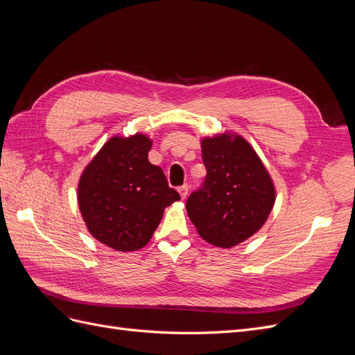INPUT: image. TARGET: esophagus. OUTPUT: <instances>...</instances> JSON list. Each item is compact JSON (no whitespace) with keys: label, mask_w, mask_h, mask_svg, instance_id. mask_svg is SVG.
<instances>
[{"label":"esophagus","mask_w":355,"mask_h":355,"mask_svg":"<svg viewBox=\"0 0 355 355\" xmlns=\"http://www.w3.org/2000/svg\"><path fill=\"white\" fill-rule=\"evenodd\" d=\"M179 194H180V197H182V200H185L187 197H188V191H189V187L185 184V185H182L179 189Z\"/></svg>","instance_id":"esophagus-1"}]
</instances>
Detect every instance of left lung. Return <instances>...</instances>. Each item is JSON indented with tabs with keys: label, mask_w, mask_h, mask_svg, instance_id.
Returning <instances> with one entry per match:
<instances>
[{
	"label": "left lung",
	"mask_w": 355,
	"mask_h": 355,
	"mask_svg": "<svg viewBox=\"0 0 355 355\" xmlns=\"http://www.w3.org/2000/svg\"><path fill=\"white\" fill-rule=\"evenodd\" d=\"M201 154L207 176L187 201L188 216L202 240L231 249L265 225L277 198L274 180L253 146L235 132L202 137Z\"/></svg>",
	"instance_id": "obj_1"
}]
</instances>
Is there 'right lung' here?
Masks as SVG:
<instances>
[{
	"mask_svg": "<svg viewBox=\"0 0 355 355\" xmlns=\"http://www.w3.org/2000/svg\"><path fill=\"white\" fill-rule=\"evenodd\" d=\"M153 139L114 135L85 166L77 200L93 239L118 252L145 247L164 209L180 200L164 171L149 163Z\"/></svg>",
	"mask_w": 355,
	"mask_h": 355,
	"instance_id": "obj_1",
	"label": "right lung"
}]
</instances>
